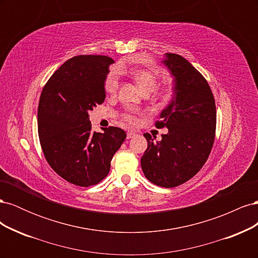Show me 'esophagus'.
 <instances>
[{
	"label": "esophagus",
	"instance_id": "1",
	"mask_svg": "<svg viewBox=\"0 0 258 258\" xmlns=\"http://www.w3.org/2000/svg\"><path fill=\"white\" fill-rule=\"evenodd\" d=\"M135 136H136L135 132H132V131L127 132V139H131V138H134Z\"/></svg>",
	"mask_w": 258,
	"mask_h": 258
}]
</instances>
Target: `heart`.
Returning a JSON list of instances; mask_svg holds the SVG:
<instances>
[{"label": "heart", "mask_w": 258, "mask_h": 258, "mask_svg": "<svg viewBox=\"0 0 258 258\" xmlns=\"http://www.w3.org/2000/svg\"><path fill=\"white\" fill-rule=\"evenodd\" d=\"M129 75L134 82L137 84L138 87L144 93H150L155 90L156 86L158 84V79L153 72L147 71L144 69H132L129 71ZM105 91L108 95H115L118 89V81L115 74H110L105 81ZM123 118L129 123H135L137 121L134 114L127 113L123 115Z\"/></svg>", "instance_id": "heart-1"}]
</instances>
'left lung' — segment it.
Masks as SVG:
<instances>
[{
  "mask_svg": "<svg viewBox=\"0 0 258 258\" xmlns=\"http://www.w3.org/2000/svg\"><path fill=\"white\" fill-rule=\"evenodd\" d=\"M173 77V97L156 127L168 129L161 141L144 134L147 150L141 158L145 177L161 187L188 181L205 165L214 143L216 106L206 79L185 58L165 53L162 60Z\"/></svg>",
  "mask_w": 258,
  "mask_h": 258,
  "instance_id": "obj_1",
  "label": "left lung"
}]
</instances>
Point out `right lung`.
<instances>
[{
    "mask_svg": "<svg viewBox=\"0 0 258 258\" xmlns=\"http://www.w3.org/2000/svg\"><path fill=\"white\" fill-rule=\"evenodd\" d=\"M114 60L82 54L66 61L46 83L37 110L38 138L54 172L77 186L96 185L110 172L114 154L126 139L117 127L91 131L89 111L105 99Z\"/></svg>",
    "mask_w": 258,
    "mask_h": 258,
    "instance_id": "1",
    "label": "right lung"
}]
</instances>
